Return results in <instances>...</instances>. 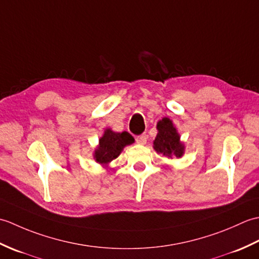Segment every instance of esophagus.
<instances>
[{
	"label": "esophagus",
	"instance_id": "obj_1",
	"mask_svg": "<svg viewBox=\"0 0 259 259\" xmlns=\"http://www.w3.org/2000/svg\"><path fill=\"white\" fill-rule=\"evenodd\" d=\"M147 139H148V136L146 135V134H144V135H141V136H138L136 138V141L138 142L139 145H145L146 142H147Z\"/></svg>",
	"mask_w": 259,
	"mask_h": 259
}]
</instances>
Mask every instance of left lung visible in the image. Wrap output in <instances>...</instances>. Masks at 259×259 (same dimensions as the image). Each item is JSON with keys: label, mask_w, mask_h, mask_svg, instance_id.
Listing matches in <instances>:
<instances>
[{"label": "left lung", "mask_w": 259, "mask_h": 259, "mask_svg": "<svg viewBox=\"0 0 259 259\" xmlns=\"http://www.w3.org/2000/svg\"><path fill=\"white\" fill-rule=\"evenodd\" d=\"M158 134L153 140V149L157 153L168 158H181L185 153V144L172 120L164 117L157 122Z\"/></svg>", "instance_id": "1"}]
</instances>
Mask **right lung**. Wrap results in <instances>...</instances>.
Returning <instances> with one entry per match:
<instances>
[{
    "mask_svg": "<svg viewBox=\"0 0 259 259\" xmlns=\"http://www.w3.org/2000/svg\"><path fill=\"white\" fill-rule=\"evenodd\" d=\"M134 142V137L126 131L115 133L112 129L107 128L99 139V145L93 152V159L107 168L110 162L120 156L124 147L133 145Z\"/></svg>",
    "mask_w": 259,
    "mask_h": 259,
    "instance_id": "obj_1",
    "label": "right lung"
}]
</instances>
